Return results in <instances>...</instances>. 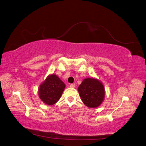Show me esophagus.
<instances>
[{
	"label": "esophagus",
	"instance_id": "esophagus-1",
	"mask_svg": "<svg viewBox=\"0 0 146 146\" xmlns=\"http://www.w3.org/2000/svg\"><path fill=\"white\" fill-rule=\"evenodd\" d=\"M75 86H76L75 84H71L70 85V87H72V88H74V87H75Z\"/></svg>",
	"mask_w": 146,
	"mask_h": 146
}]
</instances>
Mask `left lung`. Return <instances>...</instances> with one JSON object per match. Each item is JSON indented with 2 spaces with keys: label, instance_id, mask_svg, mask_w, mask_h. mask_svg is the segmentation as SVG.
I'll use <instances>...</instances> for the list:
<instances>
[{
  "label": "left lung",
  "instance_id": "1",
  "mask_svg": "<svg viewBox=\"0 0 146 146\" xmlns=\"http://www.w3.org/2000/svg\"><path fill=\"white\" fill-rule=\"evenodd\" d=\"M82 102L89 108H97L101 105L105 97V89L97 79L86 78L78 87Z\"/></svg>",
  "mask_w": 146,
  "mask_h": 146
}]
</instances>
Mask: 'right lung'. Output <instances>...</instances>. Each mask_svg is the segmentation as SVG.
<instances>
[{
  "instance_id": "right-lung-1",
  "label": "right lung",
  "mask_w": 146,
  "mask_h": 146,
  "mask_svg": "<svg viewBox=\"0 0 146 146\" xmlns=\"http://www.w3.org/2000/svg\"><path fill=\"white\" fill-rule=\"evenodd\" d=\"M65 85L55 74L49 75L38 89L40 98L48 105L55 104L60 99Z\"/></svg>"
}]
</instances>
